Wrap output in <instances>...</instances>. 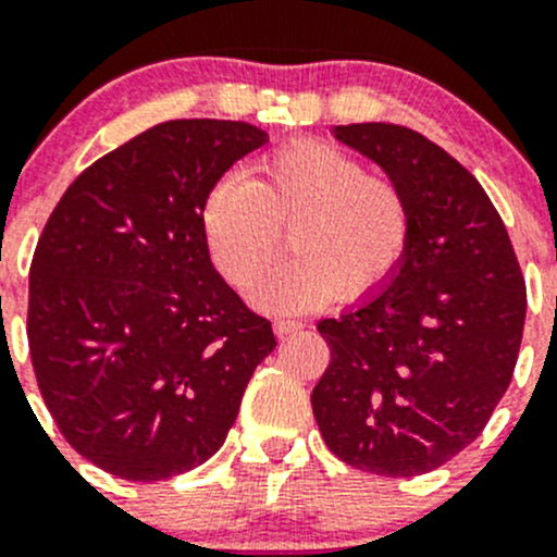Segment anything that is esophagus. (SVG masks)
Returning <instances> with one entry per match:
<instances>
[{
    "label": "esophagus",
    "instance_id": "34e87169",
    "mask_svg": "<svg viewBox=\"0 0 557 557\" xmlns=\"http://www.w3.org/2000/svg\"><path fill=\"white\" fill-rule=\"evenodd\" d=\"M301 326H305V323H301V321H288V318H277V321H274V332H277L280 337H285V334L299 332Z\"/></svg>",
    "mask_w": 557,
    "mask_h": 557
}]
</instances>
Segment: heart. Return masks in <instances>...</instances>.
<instances>
[{"label": "heart", "mask_w": 557, "mask_h": 557, "mask_svg": "<svg viewBox=\"0 0 557 557\" xmlns=\"http://www.w3.org/2000/svg\"><path fill=\"white\" fill-rule=\"evenodd\" d=\"M288 225L296 256L256 290L258 307L283 315L381 288L408 252L413 218L397 182L367 174L356 154L315 138L274 149L252 180L223 176L201 209L209 261L236 290L261 280Z\"/></svg>", "instance_id": "obj_1"}]
</instances>
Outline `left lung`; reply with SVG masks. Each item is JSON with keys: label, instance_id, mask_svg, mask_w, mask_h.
I'll use <instances>...</instances> for the list:
<instances>
[{"label": "left lung", "instance_id": "obj_1", "mask_svg": "<svg viewBox=\"0 0 557 557\" xmlns=\"http://www.w3.org/2000/svg\"><path fill=\"white\" fill-rule=\"evenodd\" d=\"M332 135L403 187L413 228L381 288L318 323L332 361L312 413L348 466L419 476L473 444L509 388L525 280L493 201L451 154L386 122Z\"/></svg>", "mask_w": 557, "mask_h": 557}]
</instances>
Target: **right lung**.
Listing matches in <instances>:
<instances>
[{
	"label": "right lung",
	"instance_id": "1",
	"mask_svg": "<svg viewBox=\"0 0 557 557\" xmlns=\"http://www.w3.org/2000/svg\"><path fill=\"white\" fill-rule=\"evenodd\" d=\"M269 141L174 119L91 163L48 218L29 272V354L67 444L129 482L207 462L277 339L209 261L201 209Z\"/></svg>",
	"mask_w": 557,
	"mask_h": 557
}]
</instances>
